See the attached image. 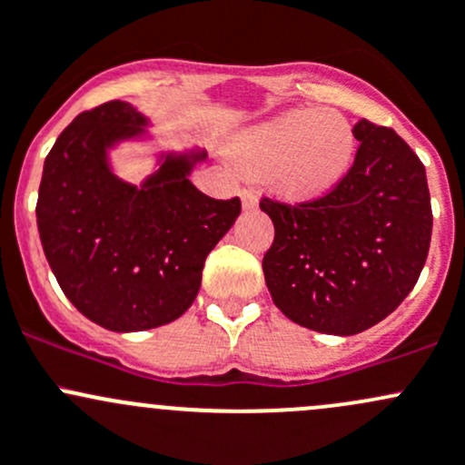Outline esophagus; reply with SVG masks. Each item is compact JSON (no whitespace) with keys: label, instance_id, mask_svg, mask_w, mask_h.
<instances>
[{"label":"esophagus","instance_id":"esophagus-1","mask_svg":"<svg viewBox=\"0 0 465 465\" xmlns=\"http://www.w3.org/2000/svg\"><path fill=\"white\" fill-rule=\"evenodd\" d=\"M242 201H243V208H255L257 205V193L255 188H251V185H246V188H242Z\"/></svg>","mask_w":465,"mask_h":465}]
</instances>
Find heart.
Listing matches in <instances>:
<instances>
[{
  "label": "heart",
  "mask_w": 465,
  "mask_h": 465,
  "mask_svg": "<svg viewBox=\"0 0 465 465\" xmlns=\"http://www.w3.org/2000/svg\"><path fill=\"white\" fill-rule=\"evenodd\" d=\"M353 147V129L342 114L293 112L248 132L237 156L251 170H272L289 197H313L347 172Z\"/></svg>",
  "instance_id": "b5f03b06"
}]
</instances>
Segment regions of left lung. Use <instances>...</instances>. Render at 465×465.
I'll return each mask as SVG.
<instances>
[{"label": "left lung", "instance_id": "left-lung-1", "mask_svg": "<svg viewBox=\"0 0 465 465\" xmlns=\"http://www.w3.org/2000/svg\"><path fill=\"white\" fill-rule=\"evenodd\" d=\"M358 150L329 193L262 197L275 237L266 286L277 309L320 333L353 336L385 320L419 280L432 237L425 167L391 127L353 125Z\"/></svg>", "mask_w": 465, "mask_h": 465}]
</instances>
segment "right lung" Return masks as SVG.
<instances>
[{"instance_id": "right-lung-1", "label": "right lung", "mask_w": 465, "mask_h": 465, "mask_svg": "<svg viewBox=\"0 0 465 465\" xmlns=\"http://www.w3.org/2000/svg\"><path fill=\"white\" fill-rule=\"evenodd\" d=\"M143 123L123 100L75 116L51 147L37 193V228L57 284L109 331L181 318L197 298L205 257L242 213L239 197L199 193L185 156H167L141 188L116 179L104 147L136 136Z\"/></svg>"}]
</instances>
